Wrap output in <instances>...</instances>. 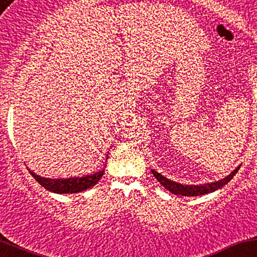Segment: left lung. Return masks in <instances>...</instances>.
Masks as SVG:
<instances>
[{
  "instance_id": "1",
  "label": "left lung",
  "mask_w": 257,
  "mask_h": 257,
  "mask_svg": "<svg viewBox=\"0 0 257 257\" xmlns=\"http://www.w3.org/2000/svg\"><path fill=\"white\" fill-rule=\"evenodd\" d=\"M240 169V166H238L237 169L233 172L227 176V177L222 178L220 181H216V182L211 183H205V184H182L171 181L170 178H166L165 176L157 172L155 170H152V174L159 181V183L163 187H165L167 191H170L172 194L175 195H183V197H197V195H204L207 193H212L217 189H221L222 187L226 186L233 178V176L238 172V170Z\"/></svg>"
}]
</instances>
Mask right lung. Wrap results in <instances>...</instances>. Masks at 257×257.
I'll use <instances>...</instances> for the list:
<instances>
[{"mask_svg": "<svg viewBox=\"0 0 257 257\" xmlns=\"http://www.w3.org/2000/svg\"><path fill=\"white\" fill-rule=\"evenodd\" d=\"M108 159V155H106ZM31 176L39 182L43 188L57 194H73V193H80L96 186L98 181L104 175V169L94 172L91 175H85L81 177H69V178H47L36 175L31 170H29Z\"/></svg>", "mask_w": 257, "mask_h": 257, "instance_id": "obj_1", "label": "right lung"}]
</instances>
